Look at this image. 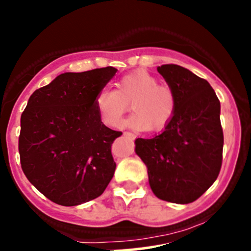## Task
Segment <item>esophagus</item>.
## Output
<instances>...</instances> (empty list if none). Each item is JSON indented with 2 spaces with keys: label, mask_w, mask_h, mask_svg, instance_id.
Returning a JSON list of instances; mask_svg holds the SVG:
<instances>
[{
  "label": "esophagus",
  "mask_w": 251,
  "mask_h": 251,
  "mask_svg": "<svg viewBox=\"0 0 251 251\" xmlns=\"http://www.w3.org/2000/svg\"><path fill=\"white\" fill-rule=\"evenodd\" d=\"M124 136H125V137H128V138H135V135H133L132 132H127V131H126V132H124Z\"/></svg>",
  "instance_id": "1"
}]
</instances>
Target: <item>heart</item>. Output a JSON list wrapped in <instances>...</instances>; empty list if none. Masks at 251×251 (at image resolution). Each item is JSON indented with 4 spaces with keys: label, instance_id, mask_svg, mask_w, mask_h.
Masks as SVG:
<instances>
[{
    "label": "heart",
    "instance_id": "obj_1",
    "mask_svg": "<svg viewBox=\"0 0 251 251\" xmlns=\"http://www.w3.org/2000/svg\"><path fill=\"white\" fill-rule=\"evenodd\" d=\"M116 88L105 87L96 97V106L106 125L121 126L130 104L135 111L128 120L131 127L162 131L172 123L176 111L174 92L168 84L158 83L150 72L140 70L126 75Z\"/></svg>",
    "mask_w": 251,
    "mask_h": 251
}]
</instances>
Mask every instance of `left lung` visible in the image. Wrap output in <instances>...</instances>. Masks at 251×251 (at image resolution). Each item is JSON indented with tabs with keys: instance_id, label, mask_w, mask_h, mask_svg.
<instances>
[{
	"instance_id": "1",
	"label": "left lung",
	"mask_w": 251,
	"mask_h": 251,
	"mask_svg": "<svg viewBox=\"0 0 251 251\" xmlns=\"http://www.w3.org/2000/svg\"><path fill=\"white\" fill-rule=\"evenodd\" d=\"M158 72L176 98L172 123L153 138H137L136 153L147 167L153 194L160 200L190 203L216 181L222 167L221 104L206 79L177 65Z\"/></svg>"
}]
</instances>
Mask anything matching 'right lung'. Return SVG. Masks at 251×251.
Segmentation results:
<instances>
[{
	"label": "right lung",
	"mask_w": 251,
	"mask_h": 251,
	"mask_svg": "<svg viewBox=\"0 0 251 251\" xmlns=\"http://www.w3.org/2000/svg\"><path fill=\"white\" fill-rule=\"evenodd\" d=\"M118 70L66 72L36 89L21 116L26 179L45 198L77 206L100 196L115 172L111 145L123 135L101 123L96 97Z\"/></svg>",
	"instance_id": "1"
}]
</instances>
